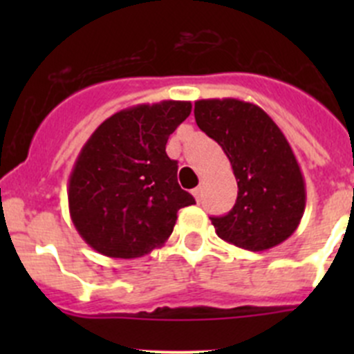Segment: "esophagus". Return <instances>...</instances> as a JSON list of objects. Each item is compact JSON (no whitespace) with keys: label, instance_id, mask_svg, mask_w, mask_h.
<instances>
[{"label":"esophagus","instance_id":"1","mask_svg":"<svg viewBox=\"0 0 354 354\" xmlns=\"http://www.w3.org/2000/svg\"><path fill=\"white\" fill-rule=\"evenodd\" d=\"M192 194H194L195 200H197V202H200V198H202V188H200V187L194 188V192H192Z\"/></svg>","mask_w":354,"mask_h":354}]
</instances>
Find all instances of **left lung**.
Here are the masks:
<instances>
[{
	"instance_id": "obj_1",
	"label": "left lung",
	"mask_w": 354,
	"mask_h": 354,
	"mask_svg": "<svg viewBox=\"0 0 354 354\" xmlns=\"http://www.w3.org/2000/svg\"><path fill=\"white\" fill-rule=\"evenodd\" d=\"M198 128L223 147L238 181L233 209L210 217L221 240L262 252L286 241L305 212L306 190L289 142L272 118L240 99L195 102Z\"/></svg>"
}]
</instances>
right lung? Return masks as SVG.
Returning <instances> with one entry per match:
<instances>
[{"label":"right lung","instance_id":"1","mask_svg":"<svg viewBox=\"0 0 354 354\" xmlns=\"http://www.w3.org/2000/svg\"><path fill=\"white\" fill-rule=\"evenodd\" d=\"M190 113L188 101L138 104L114 113L85 142L68 180V207L95 252L147 255L171 236L178 210L194 205L166 154L167 138Z\"/></svg>","mask_w":354,"mask_h":354}]
</instances>
